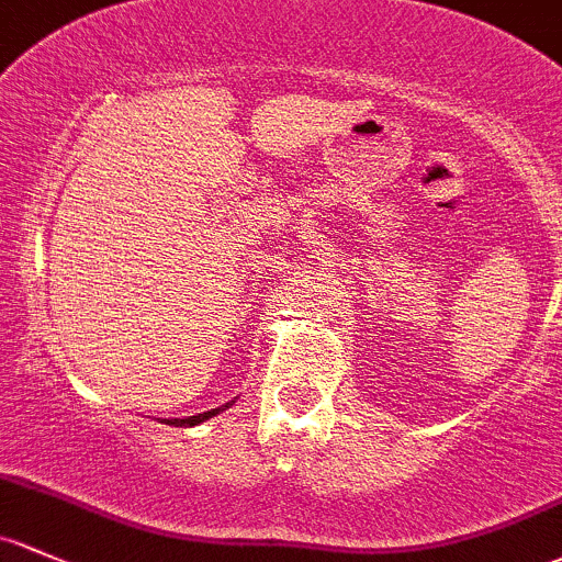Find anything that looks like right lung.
<instances>
[{"label": "right lung", "instance_id": "add662e5", "mask_svg": "<svg viewBox=\"0 0 562 562\" xmlns=\"http://www.w3.org/2000/svg\"><path fill=\"white\" fill-rule=\"evenodd\" d=\"M231 407V402L227 404H222V407H216V409H209V413H201V415H190V418H171V420H166L168 426H198V424H203V420H209V418H214L216 413H222V409H227Z\"/></svg>", "mask_w": 562, "mask_h": 562}]
</instances>
